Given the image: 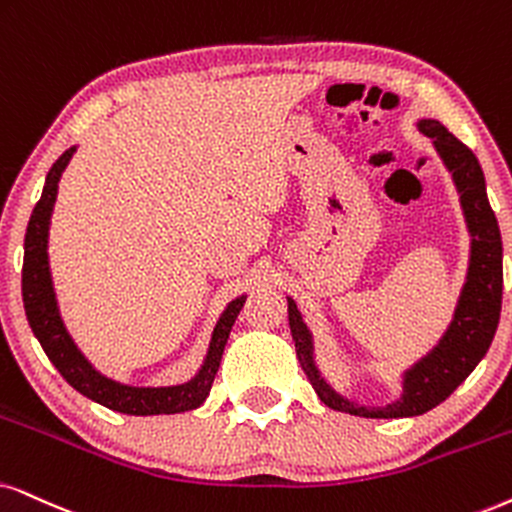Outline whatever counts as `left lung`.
<instances>
[{"label":"left lung","mask_w":512,"mask_h":512,"mask_svg":"<svg viewBox=\"0 0 512 512\" xmlns=\"http://www.w3.org/2000/svg\"><path fill=\"white\" fill-rule=\"evenodd\" d=\"M418 127L425 137L432 139L456 181L458 193H461L465 222H468L472 236L468 281L463 286V295L458 300L449 331L428 357L418 361L406 373L404 394L394 404H387L385 409H368V406L354 404L323 383L312 361V335L304 326L295 302L288 300V321L297 359H300L302 371L314 385L316 394L333 411L364 418H409L428 413L468 378L494 340L503 297V245L496 215L487 198L482 167L477 163L475 153L463 141H458L442 122L423 120Z\"/></svg>","instance_id":"8db88e82"}]
</instances>
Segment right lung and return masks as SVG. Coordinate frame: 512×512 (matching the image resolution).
Masks as SVG:
<instances>
[{
	"instance_id": "obj_1",
	"label": "right lung",
	"mask_w": 512,
	"mask_h": 512,
	"mask_svg": "<svg viewBox=\"0 0 512 512\" xmlns=\"http://www.w3.org/2000/svg\"><path fill=\"white\" fill-rule=\"evenodd\" d=\"M73 158V148L56 160L47 174L42 198L37 200L35 210L30 215L28 231H25V257H23V304L28 323L40 340V345L58 373L66 378V383L75 387L84 397L99 401L106 409L129 413V416H163V413H184L198 409L203 404L215 383V375L222 361L224 345L229 340L231 326L243 309L245 297H238L226 307L219 319L215 333H212L208 361L196 380L179 387H129L115 380L103 378L96 373L89 361L77 352L75 342L63 328L61 316H58L54 288H51L49 260H47V236H49V217L54 210L58 179L66 170L68 160Z\"/></svg>"
}]
</instances>
